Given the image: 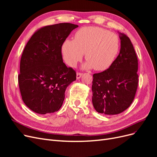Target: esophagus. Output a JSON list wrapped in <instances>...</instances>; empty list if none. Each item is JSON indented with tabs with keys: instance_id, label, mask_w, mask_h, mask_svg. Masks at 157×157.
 I'll return each instance as SVG.
<instances>
[{
	"instance_id": "obj_1",
	"label": "esophagus",
	"mask_w": 157,
	"mask_h": 157,
	"mask_svg": "<svg viewBox=\"0 0 157 157\" xmlns=\"http://www.w3.org/2000/svg\"><path fill=\"white\" fill-rule=\"evenodd\" d=\"M82 75V73L77 72V79L80 78V77H81Z\"/></svg>"
}]
</instances>
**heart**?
I'll return each instance as SVG.
<instances>
[{
  "mask_svg": "<svg viewBox=\"0 0 157 157\" xmlns=\"http://www.w3.org/2000/svg\"><path fill=\"white\" fill-rule=\"evenodd\" d=\"M120 39L115 33L99 27H84L75 33L74 40H65L61 46L63 58L67 65L75 67L85 52L84 67L96 71L108 69L116 59Z\"/></svg>",
  "mask_w": 157,
  "mask_h": 157,
  "instance_id": "1",
  "label": "heart"
}]
</instances>
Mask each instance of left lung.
<instances>
[{
    "mask_svg": "<svg viewBox=\"0 0 157 157\" xmlns=\"http://www.w3.org/2000/svg\"><path fill=\"white\" fill-rule=\"evenodd\" d=\"M120 39V53L113 64L93 75L94 107L107 115H117L129 107L138 86V60L134 46L124 33H121Z\"/></svg>",
    "mask_w": 157,
    "mask_h": 157,
    "instance_id": "left-lung-1",
    "label": "left lung"
}]
</instances>
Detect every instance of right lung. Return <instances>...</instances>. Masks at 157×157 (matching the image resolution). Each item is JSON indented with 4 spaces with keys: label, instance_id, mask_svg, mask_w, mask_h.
<instances>
[{
    "label": "right lung",
    "instance_id": "right-lung-1",
    "mask_svg": "<svg viewBox=\"0 0 157 157\" xmlns=\"http://www.w3.org/2000/svg\"><path fill=\"white\" fill-rule=\"evenodd\" d=\"M77 25L69 23L42 27L32 35L20 60L18 84L23 101L44 115L62 106L65 90L77 78L63 62L61 46Z\"/></svg>",
    "mask_w": 157,
    "mask_h": 157
}]
</instances>
